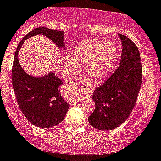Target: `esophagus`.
I'll return each instance as SVG.
<instances>
[{
    "instance_id": "34e87169",
    "label": "esophagus",
    "mask_w": 161,
    "mask_h": 161,
    "mask_svg": "<svg viewBox=\"0 0 161 161\" xmlns=\"http://www.w3.org/2000/svg\"><path fill=\"white\" fill-rule=\"evenodd\" d=\"M86 87V82L83 79H81L79 77H76L72 79L69 85V89L72 92H82L85 90Z\"/></svg>"
}]
</instances>
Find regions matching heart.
<instances>
[{"label": "heart", "instance_id": "1", "mask_svg": "<svg viewBox=\"0 0 161 161\" xmlns=\"http://www.w3.org/2000/svg\"><path fill=\"white\" fill-rule=\"evenodd\" d=\"M117 55V44L114 41L87 39L77 44L73 50V59H67L66 65L75 69L76 63L86 64L87 75L93 80L100 81L109 76Z\"/></svg>", "mask_w": 161, "mask_h": 161}]
</instances>
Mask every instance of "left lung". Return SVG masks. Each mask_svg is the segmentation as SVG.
<instances>
[{
	"label": "left lung",
	"instance_id": "obj_1",
	"mask_svg": "<svg viewBox=\"0 0 161 161\" xmlns=\"http://www.w3.org/2000/svg\"><path fill=\"white\" fill-rule=\"evenodd\" d=\"M118 36L122 45L119 67L104 84L95 89L92 96L96 108L88 121L100 130H114L125 121L135 107L142 83L139 49L126 36Z\"/></svg>",
	"mask_w": 161,
	"mask_h": 161
}]
</instances>
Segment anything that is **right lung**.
<instances>
[{
  "label": "right lung",
  "mask_w": 161,
  "mask_h": 161,
  "mask_svg": "<svg viewBox=\"0 0 161 161\" xmlns=\"http://www.w3.org/2000/svg\"><path fill=\"white\" fill-rule=\"evenodd\" d=\"M43 35L51 40L58 48L65 51L64 32L47 27L34 29L21 40L17 47L12 69V83L21 111L31 124L40 128H50L65 118L69 104L61 96L60 86L63 82L50 73L41 77L28 75L19 61V53L26 40Z\"/></svg>",
  "instance_id": "add662e5"
}]
</instances>
